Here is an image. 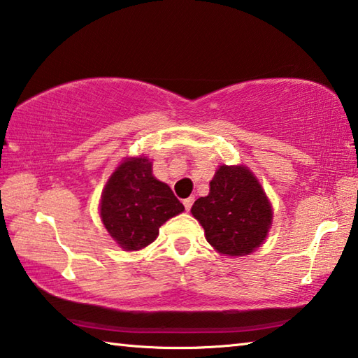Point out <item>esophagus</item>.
<instances>
[{
    "label": "esophagus",
    "mask_w": 358,
    "mask_h": 358,
    "mask_svg": "<svg viewBox=\"0 0 358 358\" xmlns=\"http://www.w3.org/2000/svg\"><path fill=\"white\" fill-rule=\"evenodd\" d=\"M192 203H194V199H192V197H189V199H185V200H183L185 210H186V211H189V210H191V206H192Z\"/></svg>",
    "instance_id": "1"
}]
</instances>
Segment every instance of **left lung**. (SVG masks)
<instances>
[{"instance_id":"obj_1","label":"left lung","mask_w":358,"mask_h":358,"mask_svg":"<svg viewBox=\"0 0 358 358\" xmlns=\"http://www.w3.org/2000/svg\"><path fill=\"white\" fill-rule=\"evenodd\" d=\"M205 238L222 255L243 257L258 249L272 224V206L262 185L245 166H220L210 194L191 208Z\"/></svg>"}]
</instances>
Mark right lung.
I'll list each match as a JSON object with an SVG mask.
<instances>
[{
    "instance_id": "obj_1",
    "label": "right lung",
    "mask_w": 358,
    "mask_h": 358,
    "mask_svg": "<svg viewBox=\"0 0 358 358\" xmlns=\"http://www.w3.org/2000/svg\"><path fill=\"white\" fill-rule=\"evenodd\" d=\"M183 211V203L171 187L153 177L147 157L120 162L101 192L103 225L125 250H139L152 244L159 227Z\"/></svg>"
}]
</instances>
